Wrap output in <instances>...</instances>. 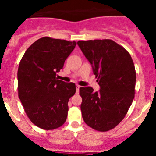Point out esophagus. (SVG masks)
I'll list each match as a JSON object with an SVG mask.
<instances>
[{
  "label": "esophagus",
  "mask_w": 156,
  "mask_h": 156,
  "mask_svg": "<svg viewBox=\"0 0 156 156\" xmlns=\"http://www.w3.org/2000/svg\"><path fill=\"white\" fill-rule=\"evenodd\" d=\"M80 87V86H79L78 84L76 85V93H78V92H79Z\"/></svg>",
  "instance_id": "esophagus-1"
}]
</instances>
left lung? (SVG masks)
I'll return each mask as SVG.
<instances>
[{"instance_id": "1", "label": "left lung", "mask_w": 156, "mask_h": 156, "mask_svg": "<svg viewBox=\"0 0 156 156\" xmlns=\"http://www.w3.org/2000/svg\"><path fill=\"white\" fill-rule=\"evenodd\" d=\"M77 44L90 63L100 90L80 88V109L87 124L98 131L122 120L134 98L136 72L131 56L112 40L80 41Z\"/></svg>"}]
</instances>
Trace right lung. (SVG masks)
I'll list each match as a JSON object with an SVG mask.
<instances>
[{
    "label": "right lung",
    "instance_id": "1",
    "mask_svg": "<svg viewBox=\"0 0 156 156\" xmlns=\"http://www.w3.org/2000/svg\"><path fill=\"white\" fill-rule=\"evenodd\" d=\"M76 45L75 41L42 37L27 49L19 63V98L31 122L41 129H56L66 122L76 85L56 76Z\"/></svg>",
    "mask_w": 156,
    "mask_h": 156
}]
</instances>
